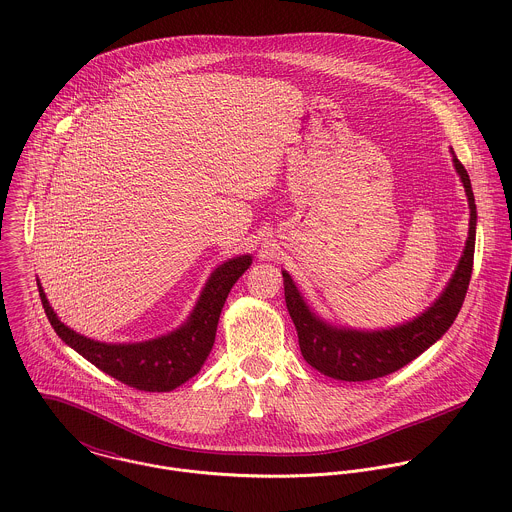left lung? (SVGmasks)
Instances as JSON below:
<instances>
[{
    "label": "left lung",
    "mask_w": 512,
    "mask_h": 512,
    "mask_svg": "<svg viewBox=\"0 0 512 512\" xmlns=\"http://www.w3.org/2000/svg\"><path fill=\"white\" fill-rule=\"evenodd\" d=\"M455 169L463 181L471 219L469 236L459 266L438 301L414 321L384 331L337 329L317 319L297 292L290 274H284L286 305L297 329L303 359L319 372L347 382H363L396 372L430 349L455 321L469 288L475 254L477 209L471 181L463 163L453 155Z\"/></svg>",
    "instance_id": "1"
}]
</instances>
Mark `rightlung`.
<instances>
[{
	"mask_svg": "<svg viewBox=\"0 0 512 512\" xmlns=\"http://www.w3.org/2000/svg\"><path fill=\"white\" fill-rule=\"evenodd\" d=\"M250 264L252 256H238L224 262L209 278L189 321L181 329L134 345H108L74 333L59 321L39 282L37 286L53 329L78 355L136 390L169 392L193 378L207 361L215 343L222 305L230 288Z\"/></svg>",
	"mask_w": 512,
	"mask_h": 512,
	"instance_id": "add662e5",
	"label": "right lung"
}]
</instances>
